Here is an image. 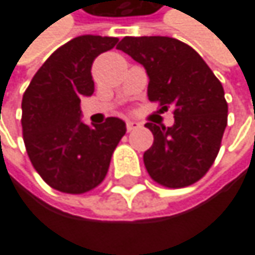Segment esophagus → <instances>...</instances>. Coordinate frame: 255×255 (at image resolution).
<instances>
[{
    "label": "esophagus",
    "instance_id": "esophagus-1",
    "mask_svg": "<svg viewBox=\"0 0 255 255\" xmlns=\"http://www.w3.org/2000/svg\"><path fill=\"white\" fill-rule=\"evenodd\" d=\"M139 124L137 122H134V121H128L127 122V131H133V130H137L139 128Z\"/></svg>",
    "mask_w": 255,
    "mask_h": 255
}]
</instances>
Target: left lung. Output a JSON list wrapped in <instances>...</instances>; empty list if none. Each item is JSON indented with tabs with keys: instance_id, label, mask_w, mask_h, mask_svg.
Instances as JSON below:
<instances>
[{
	"instance_id": "1",
	"label": "left lung",
	"mask_w": 255,
	"mask_h": 255,
	"mask_svg": "<svg viewBox=\"0 0 255 255\" xmlns=\"http://www.w3.org/2000/svg\"><path fill=\"white\" fill-rule=\"evenodd\" d=\"M118 48L145 67L148 99L160 112L173 107V127L145 124L154 136L143 153L146 171L162 187H190L211 168L228 124L220 81L193 47L174 38L125 36Z\"/></svg>"
}]
</instances>
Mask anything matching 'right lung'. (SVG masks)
<instances>
[{
  "label": "right lung",
  "mask_w": 255,
  "mask_h": 255,
  "mask_svg": "<svg viewBox=\"0 0 255 255\" xmlns=\"http://www.w3.org/2000/svg\"><path fill=\"white\" fill-rule=\"evenodd\" d=\"M118 38L84 35L65 42L41 65L22 96V139L33 168L53 190L84 194L105 179L125 122H81V99L92 96V65Z\"/></svg>",
  "instance_id": "1"
}]
</instances>
